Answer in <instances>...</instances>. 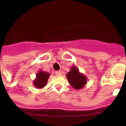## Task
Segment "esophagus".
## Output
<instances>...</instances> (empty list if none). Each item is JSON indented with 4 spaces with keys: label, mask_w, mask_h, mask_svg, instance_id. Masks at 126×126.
<instances>
[{
    "label": "esophagus",
    "mask_w": 126,
    "mask_h": 126,
    "mask_svg": "<svg viewBox=\"0 0 126 126\" xmlns=\"http://www.w3.org/2000/svg\"><path fill=\"white\" fill-rule=\"evenodd\" d=\"M55 74L57 76H61L62 75V72H61V71H55Z\"/></svg>",
    "instance_id": "obj_1"
}]
</instances>
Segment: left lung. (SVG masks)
<instances>
[{
  "mask_svg": "<svg viewBox=\"0 0 126 126\" xmlns=\"http://www.w3.org/2000/svg\"><path fill=\"white\" fill-rule=\"evenodd\" d=\"M66 76L70 84L76 90L83 88L86 84L87 79L86 76L84 74L80 73L78 69L76 66L71 67V71L67 73Z\"/></svg>",
  "mask_w": 126,
  "mask_h": 126,
  "instance_id": "left-lung-1",
  "label": "left lung"
}]
</instances>
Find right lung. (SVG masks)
Returning a JSON list of instances; mask_svg holds the SVG:
<instances>
[{
  "instance_id": "1",
  "label": "right lung",
  "mask_w": 126,
  "mask_h": 126,
  "mask_svg": "<svg viewBox=\"0 0 126 126\" xmlns=\"http://www.w3.org/2000/svg\"><path fill=\"white\" fill-rule=\"evenodd\" d=\"M49 76V73L40 71L36 74V78L33 81V84L37 88H43L46 85Z\"/></svg>"
}]
</instances>
